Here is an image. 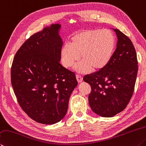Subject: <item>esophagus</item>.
Wrapping results in <instances>:
<instances>
[{
	"label": "esophagus",
	"mask_w": 146,
	"mask_h": 146,
	"mask_svg": "<svg viewBox=\"0 0 146 146\" xmlns=\"http://www.w3.org/2000/svg\"><path fill=\"white\" fill-rule=\"evenodd\" d=\"M76 80H77L78 82H81L83 80V78H82V76L80 75H78V74H76Z\"/></svg>",
	"instance_id": "obj_1"
}]
</instances>
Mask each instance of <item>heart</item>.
<instances>
[{"label": "heart", "mask_w": 146, "mask_h": 146, "mask_svg": "<svg viewBox=\"0 0 146 146\" xmlns=\"http://www.w3.org/2000/svg\"><path fill=\"white\" fill-rule=\"evenodd\" d=\"M115 38L109 30H89L75 34L70 44L62 47L60 57L63 66L71 68L80 59L82 62L76 70L82 72L96 71L105 67L112 58Z\"/></svg>", "instance_id": "b5f03b06"}]
</instances>
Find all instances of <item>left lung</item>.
Here are the masks:
<instances>
[{
  "label": "left lung",
  "instance_id": "obj_1",
  "mask_svg": "<svg viewBox=\"0 0 146 146\" xmlns=\"http://www.w3.org/2000/svg\"><path fill=\"white\" fill-rule=\"evenodd\" d=\"M117 47L108 64L97 72L84 76L91 87L89 103L92 110L102 117H111L125 109L133 95L138 61L129 38L118 29Z\"/></svg>",
  "mask_w": 146,
  "mask_h": 146
}]
</instances>
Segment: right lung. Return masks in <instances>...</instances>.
<instances>
[{"label": "right lung", "instance_id": "obj_1", "mask_svg": "<svg viewBox=\"0 0 146 146\" xmlns=\"http://www.w3.org/2000/svg\"><path fill=\"white\" fill-rule=\"evenodd\" d=\"M60 24L34 34L16 53L11 80L17 102L37 123L52 124L64 117L73 89L75 74L60 63L62 46Z\"/></svg>", "mask_w": 146, "mask_h": 146}]
</instances>
